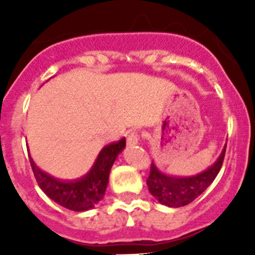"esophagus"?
Wrapping results in <instances>:
<instances>
[{"instance_id":"obj_1","label":"esophagus","mask_w":255,"mask_h":255,"mask_svg":"<svg viewBox=\"0 0 255 255\" xmlns=\"http://www.w3.org/2000/svg\"><path fill=\"white\" fill-rule=\"evenodd\" d=\"M138 140H139V134L135 130H132V132L128 133L127 135V145H135L138 144Z\"/></svg>"}]
</instances>
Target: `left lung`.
<instances>
[{
	"instance_id": "obj_1",
	"label": "left lung",
	"mask_w": 255,
	"mask_h": 255,
	"mask_svg": "<svg viewBox=\"0 0 255 255\" xmlns=\"http://www.w3.org/2000/svg\"><path fill=\"white\" fill-rule=\"evenodd\" d=\"M226 154V145L212 166L195 176L176 177L161 173L155 164L151 163L150 173L146 180L149 192L160 202L169 207H181L191 204L212 184L220 173Z\"/></svg>"
}]
</instances>
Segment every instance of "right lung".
I'll list each match as a JSON object with an SVG mask.
<instances>
[{"label": "right lung", "instance_id": "obj_1", "mask_svg": "<svg viewBox=\"0 0 255 255\" xmlns=\"http://www.w3.org/2000/svg\"><path fill=\"white\" fill-rule=\"evenodd\" d=\"M126 138L104 146L89 173L80 179L63 181L40 170L29 156L33 174L49 199L68 210L82 212L94 208L105 196L111 168L118 154L125 149Z\"/></svg>", "mask_w": 255, "mask_h": 255}]
</instances>
